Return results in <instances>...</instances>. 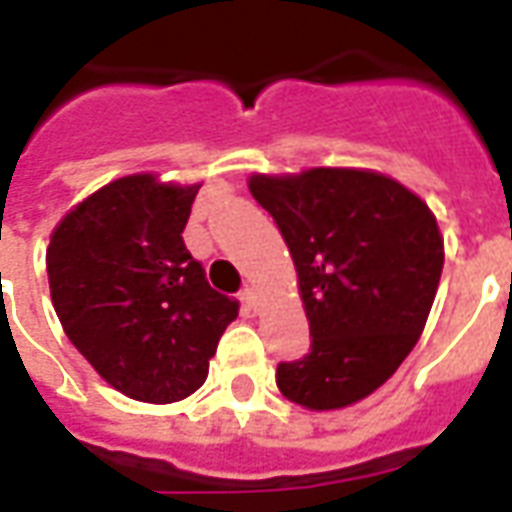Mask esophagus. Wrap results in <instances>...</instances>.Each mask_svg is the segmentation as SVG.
Listing matches in <instances>:
<instances>
[{
    "instance_id": "esophagus-1",
    "label": "esophagus",
    "mask_w": 512,
    "mask_h": 512,
    "mask_svg": "<svg viewBox=\"0 0 512 512\" xmlns=\"http://www.w3.org/2000/svg\"><path fill=\"white\" fill-rule=\"evenodd\" d=\"M241 301L249 312H260V295H257L255 287H244V293H241Z\"/></svg>"
}]
</instances>
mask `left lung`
Masks as SVG:
<instances>
[{"label":"left lung","mask_w":512,"mask_h":512,"mask_svg":"<svg viewBox=\"0 0 512 512\" xmlns=\"http://www.w3.org/2000/svg\"><path fill=\"white\" fill-rule=\"evenodd\" d=\"M249 192L285 236L312 331L309 355L276 366L279 391L314 412L366 399L426 328L445 263L437 217L366 168L252 173Z\"/></svg>","instance_id":"8db88e82"}]
</instances>
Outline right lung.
<instances>
[{"label": "right lung", "mask_w": 512, "mask_h": 512, "mask_svg": "<svg viewBox=\"0 0 512 512\" xmlns=\"http://www.w3.org/2000/svg\"><path fill=\"white\" fill-rule=\"evenodd\" d=\"M200 184L132 173L73 206L45 252L67 339L111 388L170 404L206 382L238 301L208 285L184 246Z\"/></svg>", "instance_id": "right-lung-1"}]
</instances>
